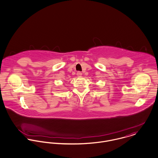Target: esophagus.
I'll list each match as a JSON object with an SVG mask.
<instances>
[{
	"mask_svg": "<svg viewBox=\"0 0 158 158\" xmlns=\"http://www.w3.org/2000/svg\"><path fill=\"white\" fill-rule=\"evenodd\" d=\"M77 74V76H78V77H81V76L82 75V73H81V72H80V71L78 72Z\"/></svg>",
	"mask_w": 158,
	"mask_h": 158,
	"instance_id": "34e87169",
	"label": "esophagus"
}]
</instances>
